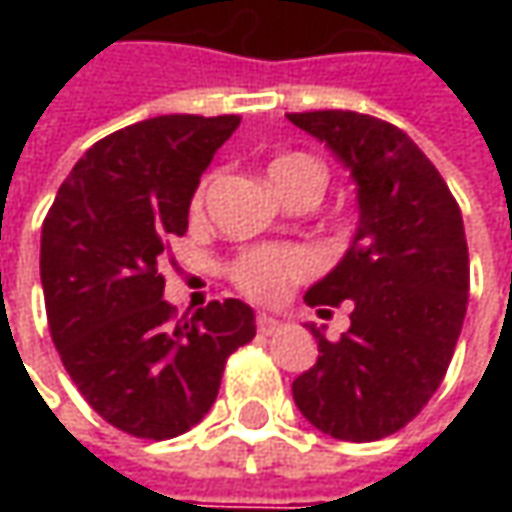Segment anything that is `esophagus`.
<instances>
[{
    "instance_id": "1",
    "label": "esophagus",
    "mask_w": 512,
    "mask_h": 512,
    "mask_svg": "<svg viewBox=\"0 0 512 512\" xmlns=\"http://www.w3.org/2000/svg\"><path fill=\"white\" fill-rule=\"evenodd\" d=\"M256 327H259V333L270 336V333H276V330L282 327V322H279L276 316H270V313H259V316H256Z\"/></svg>"
}]
</instances>
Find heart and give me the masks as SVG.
I'll use <instances>...</instances> for the list:
<instances>
[{
    "label": "heart",
    "mask_w": 512,
    "mask_h": 512,
    "mask_svg": "<svg viewBox=\"0 0 512 512\" xmlns=\"http://www.w3.org/2000/svg\"><path fill=\"white\" fill-rule=\"evenodd\" d=\"M270 179L276 187L290 196L302 187H310L316 193H322L325 187V165L310 156L305 150H293V153H282L270 162ZM207 182L199 185V190L190 199V213L199 216L205 207ZM319 267V256L302 245H262L250 247L245 253H239L230 262V282L239 287L245 296L256 299V302H282L290 287L299 285L310 273H316Z\"/></svg>",
    "instance_id": "heart-1"
}]
</instances>
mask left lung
Returning <instances> with one entry per match:
<instances>
[{
	"mask_svg": "<svg viewBox=\"0 0 512 512\" xmlns=\"http://www.w3.org/2000/svg\"><path fill=\"white\" fill-rule=\"evenodd\" d=\"M359 185V230L305 302H350V330L293 382L307 422L342 442H376L413 422L439 390L462 333L470 259L462 210L436 165L390 122L353 110L287 113Z\"/></svg>",
	"mask_w": 512,
	"mask_h": 512,
	"instance_id": "8db88e82",
	"label": "left lung"
}]
</instances>
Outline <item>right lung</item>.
<instances>
[{"mask_svg":"<svg viewBox=\"0 0 512 512\" xmlns=\"http://www.w3.org/2000/svg\"><path fill=\"white\" fill-rule=\"evenodd\" d=\"M239 116L170 113L99 139L42 225L50 339L85 402L136 439H173L205 419L227 356L256 336L239 299L176 319L159 265L213 153Z\"/></svg>","mask_w":512,"mask_h":512,"instance_id":"obj_1","label":"right lung"}]
</instances>
